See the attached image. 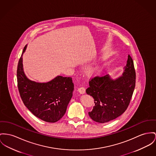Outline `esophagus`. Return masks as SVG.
<instances>
[{
	"mask_svg": "<svg viewBox=\"0 0 156 156\" xmlns=\"http://www.w3.org/2000/svg\"><path fill=\"white\" fill-rule=\"evenodd\" d=\"M78 91H79V92L80 94H83L86 92V89H85V88L84 87L82 86V87H79L78 89Z\"/></svg>",
	"mask_w": 156,
	"mask_h": 156,
	"instance_id": "1",
	"label": "esophagus"
}]
</instances>
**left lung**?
Wrapping results in <instances>:
<instances>
[{
    "instance_id": "8db88e82",
    "label": "left lung",
    "mask_w": 156,
    "mask_h": 156,
    "mask_svg": "<svg viewBox=\"0 0 156 156\" xmlns=\"http://www.w3.org/2000/svg\"><path fill=\"white\" fill-rule=\"evenodd\" d=\"M133 60L128 55L122 76L112 80L109 75L94 76L89 80L87 94L94 99V106L89 115L94 121L105 123L122 114L130 103L135 86Z\"/></svg>"
}]
</instances>
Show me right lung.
<instances>
[{"label":"right lung","instance_id":"add662e5","mask_svg":"<svg viewBox=\"0 0 156 156\" xmlns=\"http://www.w3.org/2000/svg\"><path fill=\"white\" fill-rule=\"evenodd\" d=\"M26 48L27 45L22 54ZM22 54L18 64L17 82L23 103L32 114L42 121H58L65 114L73 95L72 78L59 76L47 83L31 81L23 73Z\"/></svg>","mask_w":156,"mask_h":156}]
</instances>
